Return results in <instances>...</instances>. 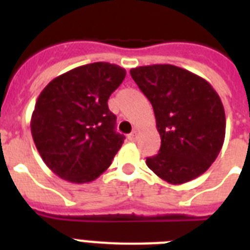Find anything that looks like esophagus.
Wrapping results in <instances>:
<instances>
[{
    "label": "esophagus",
    "instance_id": "1",
    "mask_svg": "<svg viewBox=\"0 0 250 250\" xmlns=\"http://www.w3.org/2000/svg\"><path fill=\"white\" fill-rule=\"evenodd\" d=\"M137 139V131L136 129H135V131H132V132L129 133L128 135V140H131V141H135Z\"/></svg>",
    "mask_w": 250,
    "mask_h": 250
}]
</instances>
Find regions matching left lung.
I'll return each mask as SVG.
<instances>
[{"instance_id":"left-lung-1","label":"left lung","mask_w":250,"mask_h":250,"mask_svg":"<svg viewBox=\"0 0 250 250\" xmlns=\"http://www.w3.org/2000/svg\"><path fill=\"white\" fill-rule=\"evenodd\" d=\"M154 110L161 148L146 165L170 184L204 174L221 152L226 135L222 101L205 79L172 64L131 70Z\"/></svg>"}]
</instances>
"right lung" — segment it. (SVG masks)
Listing matches in <instances>:
<instances>
[{"mask_svg":"<svg viewBox=\"0 0 250 250\" xmlns=\"http://www.w3.org/2000/svg\"><path fill=\"white\" fill-rule=\"evenodd\" d=\"M125 78V68L96 62L60 75L40 93L31 132L42 161L60 178L92 182L111 165L125 137L115 131L107 100Z\"/></svg>","mask_w":250,"mask_h":250,"instance_id":"obj_1","label":"right lung"}]
</instances>
